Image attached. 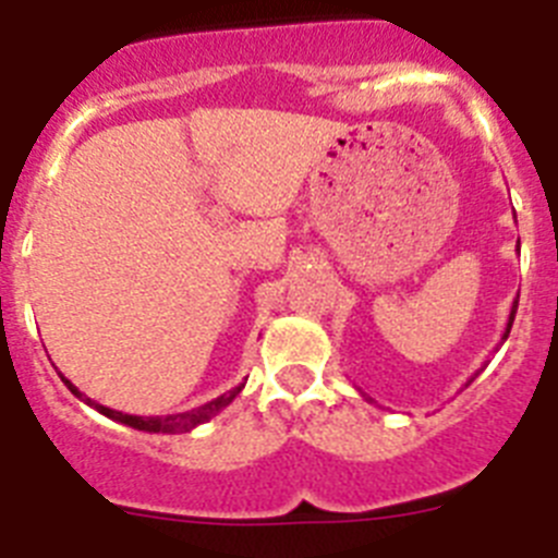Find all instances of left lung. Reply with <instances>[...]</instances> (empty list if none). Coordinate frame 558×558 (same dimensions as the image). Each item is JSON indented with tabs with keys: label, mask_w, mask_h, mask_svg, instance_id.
<instances>
[{
	"label": "left lung",
	"mask_w": 558,
	"mask_h": 558,
	"mask_svg": "<svg viewBox=\"0 0 558 558\" xmlns=\"http://www.w3.org/2000/svg\"><path fill=\"white\" fill-rule=\"evenodd\" d=\"M517 302H520V295H517V299H514V304H511V313H509V324H506V332H502L500 343H502V340H506V338H509V332H511V324H514V315H517ZM472 379H475V377H472ZM472 379H470V383H472ZM470 383H466V386H470ZM360 393H363V391H360ZM363 397H366V393H363ZM366 399H368V402H372V397H366Z\"/></svg>",
	"instance_id": "obj_1"
}]
</instances>
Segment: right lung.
Segmentation results:
<instances>
[{
  "instance_id": "right-lung-1",
  "label": "right lung",
  "mask_w": 558,
  "mask_h": 558,
  "mask_svg": "<svg viewBox=\"0 0 558 558\" xmlns=\"http://www.w3.org/2000/svg\"><path fill=\"white\" fill-rule=\"evenodd\" d=\"M61 379H63V386L75 393L81 402H86L88 408H95V411H100L102 416L113 418V422H120V425H128V427H133V430H145V433H190V430H195L198 425L209 422L211 416H218L223 408H229L231 402H234L236 393L245 388V383H240V386L231 388V391L220 393L218 399H211V402H206V405L192 408V411H184V413H167V416H133V413L113 411V408H106V405H100V402H95V399H88L86 393L77 391V388L72 386V383H69L63 374H61Z\"/></svg>"
}]
</instances>
